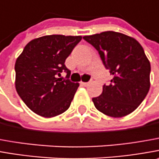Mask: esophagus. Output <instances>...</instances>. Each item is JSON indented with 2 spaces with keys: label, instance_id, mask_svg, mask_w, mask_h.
I'll return each mask as SVG.
<instances>
[{
  "label": "esophagus",
  "instance_id": "obj_1",
  "mask_svg": "<svg viewBox=\"0 0 159 159\" xmlns=\"http://www.w3.org/2000/svg\"><path fill=\"white\" fill-rule=\"evenodd\" d=\"M90 83H85V82H81V84L83 85V86H88Z\"/></svg>",
  "mask_w": 159,
  "mask_h": 159
}]
</instances>
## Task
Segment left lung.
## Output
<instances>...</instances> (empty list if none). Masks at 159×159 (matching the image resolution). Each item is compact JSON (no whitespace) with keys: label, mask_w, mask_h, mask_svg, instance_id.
Masks as SVG:
<instances>
[{"label":"left lung","mask_w":159,"mask_h":159,"mask_svg":"<svg viewBox=\"0 0 159 159\" xmlns=\"http://www.w3.org/2000/svg\"><path fill=\"white\" fill-rule=\"evenodd\" d=\"M97 49L112 78L101 95L93 98L99 112L114 118L126 116L139 107L150 90L151 63L140 43L116 31L84 36Z\"/></svg>","instance_id":"obj_1"}]
</instances>
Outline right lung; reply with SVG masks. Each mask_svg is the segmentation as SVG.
<instances>
[{
	"label": "right lung",
	"mask_w": 159,
	"mask_h": 159,
	"mask_svg": "<svg viewBox=\"0 0 159 159\" xmlns=\"http://www.w3.org/2000/svg\"><path fill=\"white\" fill-rule=\"evenodd\" d=\"M81 39V36L47 35L25 46L15 64V85L32 112L51 118L69 109L79 84L57 76L62 71L69 76L64 63Z\"/></svg>",
	"instance_id": "obj_1"
}]
</instances>
